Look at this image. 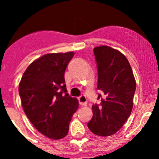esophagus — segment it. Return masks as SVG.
<instances>
[{
    "label": "esophagus",
    "instance_id": "esophagus-1",
    "mask_svg": "<svg viewBox=\"0 0 159 159\" xmlns=\"http://www.w3.org/2000/svg\"><path fill=\"white\" fill-rule=\"evenodd\" d=\"M78 102L79 104L82 106H86L87 105V98H86L84 94H81L80 97H78Z\"/></svg>",
    "mask_w": 159,
    "mask_h": 159
}]
</instances>
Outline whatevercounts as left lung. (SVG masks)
I'll return each instance as SVG.
<instances>
[{"instance_id":"8db88e82","label":"left lung","mask_w":159,"mask_h":159,"mask_svg":"<svg viewBox=\"0 0 159 159\" xmlns=\"http://www.w3.org/2000/svg\"><path fill=\"white\" fill-rule=\"evenodd\" d=\"M97 62L99 104L92 105L93 116L88 123L99 136L116 133L126 122L133 108L136 82L129 61L119 51L102 45L94 48Z\"/></svg>"}]
</instances>
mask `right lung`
I'll use <instances>...</instances> for the list:
<instances>
[{
	"mask_svg": "<svg viewBox=\"0 0 159 159\" xmlns=\"http://www.w3.org/2000/svg\"><path fill=\"white\" fill-rule=\"evenodd\" d=\"M75 53L43 55L28 67L19 84L22 107L34 128L49 139H63L72 115L78 108L77 98L69 96L65 71Z\"/></svg>",
	"mask_w": 159,
	"mask_h": 159,
	"instance_id": "obj_1",
	"label": "right lung"
}]
</instances>
